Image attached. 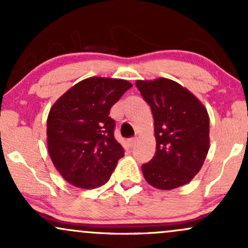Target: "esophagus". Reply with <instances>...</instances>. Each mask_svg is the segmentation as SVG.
Returning <instances> with one entry per match:
<instances>
[{
  "instance_id": "34e87169",
  "label": "esophagus",
  "mask_w": 248,
  "mask_h": 248,
  "mask_svg": "<svg viewBox=\"0 0 248 248\" xmlns=\"http://www.w3.org/2000/svg\"><path fill=\"white\" fill-rule=\"evenodd\" d=\"M136 141H138V138H130L129 139V140H128V142H129V144H130V146H134V144H135L136 143Z\"/></svg>"
}]
</instances>
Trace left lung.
I'll use <instances>...</instances> for the list:
<instances>
[{"instance_id":"left-lung-1","label":"left lung","mask_w":248,"mask_h":248,"mask_svg":"<svg viewBox=\"0 0 248 248\" xmlns=\"http://www.w3.org/2000/svg\"><path fill=\"white\" fill-rule=\"evenodd\" d=\"M136 87L152 108L156 152L142 166L150 186L172 190L199 172L210 148V119L195 95L167 78L138 80Z\"/></svg>"}]
</instances>
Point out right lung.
<instances>
[{
    "label": "right lung",
    "instance_id": "obj_1",
    "mask_svg": "<svg viewBox=\"0 0 248 248\" xmlns=\"http://www.w3.org/2000/svg\"><path fill=\"white\" fill-rule=\"evenodd\" d=\"M133 85L124 79L91 77L79 81L51 107L47 150L62 178L81 189L104 186L124 155L114 139L109 110Z\"/></svg>",
    "mask_w": 248,
    "mask_h": 248
}]
</instances>
